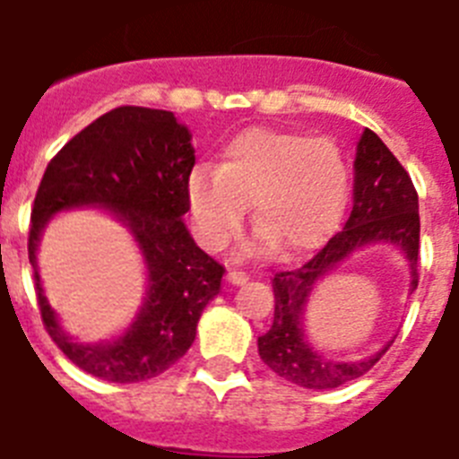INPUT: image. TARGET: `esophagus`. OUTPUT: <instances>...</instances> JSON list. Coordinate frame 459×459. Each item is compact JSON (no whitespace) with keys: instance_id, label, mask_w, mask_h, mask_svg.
<instances>
[{"instance_id":"obj_1","label":"esophagus","mask_w":459,"mask_h":459,"mask_svg":"<svg viewBox=\"0 0 459 459\" xmlns=\"http://www.w3.org/2000/svg\"><path fill=\"white\" fill-rule=\"evenodd\" d=\"M227 280H230L232 285H246L250 278L246 271H230V273H227Z\"/></svg>"}]
</instances>
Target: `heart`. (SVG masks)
<instances>
[{
  "mask_svg": "<svg viewBox=\"0 0 459 459\" xmlns=\"http://www.w3.org/2000/svg\"><path fill=\"white\" fill-rule=\"evenodd\" d=\"M190 216L211 250H222L241 230L246 204L262 230L253 248L278 243L303 253L338 227L350 197V165L328 137L250 128L227 142L218 168L188 174Z\"/></svg>",
  "mask_w": 459,
  "mask_h": 459,
  "instance_id": "1",
  "label": "heart"
}]
</instances>
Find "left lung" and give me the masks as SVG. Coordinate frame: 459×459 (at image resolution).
<instances>
[{"instance_id": "left-lung-1", "label": "left lung", "mask_w": 459, "mask_h": 459, "mask_svg": "<svg viewBox=\"0 0 459 459\" xmlns=\"http://www.w3.org/2000/svg\"><path fill=\"white\" fill-rule=\"evenodd\" d=\"M419 193L413 188L411 177L379 135L366 128L356 144L354 206L342 232L335 234L303 266L275 273L273 324L257 340L262 360L278 377L312 391L338 388L366 375L393 342L360 360L335 363L324 359L307 342L303 331L306 303L324 275L370 243H393L404 255L411 273L409 291H413L419 287Z\"/></svg>"}]
</instances>
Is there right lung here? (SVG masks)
Instances as JSON below:
<instances>
[{
	"label": "right lung",
	"mask_w": 459,
	"mask_h": 459,
	"mask_svg": "<svg viewBox=\"0 0 459 459\" xmlns=\"http://www.w3.org/2000/svg\"><path fill=\"white\" fill-rule=\"evenodd\" d=\"M190 133L168 109L121 105L68 140L48 163L30 227L40 319L56 347L89 375L137 384L172 368L195 340L206 303L221 291L225 266L193 241L184 225L195 165ZM103 205L136 237L148 264V296L136 322L112 343L82 345L61 331L39 287L35 250L59 210Z\"/></svg>",
	"instance_id": "obj_1"
}]
</instances>
